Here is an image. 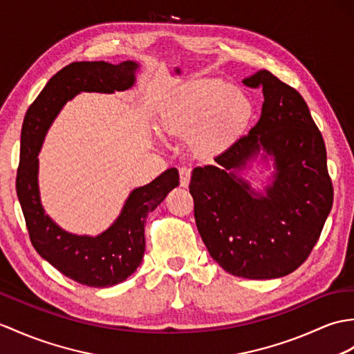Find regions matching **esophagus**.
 I'll return each mask as SVG.
<instances>
[{
	"instance_id": "1",
	"label": "esophagus",
	"mask_w": 354,
	"mask_h": 354,
	"mask_svg": "<svg viewBox=\"0 0 354 354\" xmlns=\"http://www.w3.org/2000/svg\"><path fill=\"white\" fill-rule=\"evenodd\" d=\"M192 179V169L190 167H180L179 169V183L180 187H188Z\"/></svg>"
}]
</instances>
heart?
Here are the masks:
<instances>
[{"label": "heart", "instance_id": "1", "mask_svg": "<svg viewBox=\"0 0 354 354\" xmlns=\"http://www.w3.org/2000/svg\"><path fill=\"white\" fill-rule=\"evenodd\" d=\"M252 106L240 88L216 78L196 80L175 90L164 123L170 131H193L202 125L211 136L240 129L250 116Z\"/></svg>", "mask_w": 354, "mask_h": 354}]
</instances>
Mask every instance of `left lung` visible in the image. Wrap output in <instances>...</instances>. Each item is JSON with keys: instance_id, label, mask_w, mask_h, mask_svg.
I'll return each instance as SVG.
<instances>
[{"instance_id": "obj_1", "label": "left lung", "mask_w": 354, "mask_h": 354, "mask_svg": "<svg viewBox=\"0 0 354 354\" xmlns=\"http://www.w3.org/2000/svg\"><path fill=\"white\" fill-rule=\"evenodd\" d=\"M243 83L262 90L261 118L217 155L218 166L193 170L194 220L212 259L227 273L276 279L308 259L332 209L333 187L323 136L297 90L268 71ZM261 147L277 161L266 196L234 175Z\"/></svg>"}]
</instances>
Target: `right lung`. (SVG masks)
Wrapping results in <instances>:
<instances>
[{
    "label": "right lung",
    "mask_w": 354,
    "mask_h": 354,
    "mask_svg": "<svg viewBox=\"0 0 354 354\" xmlns=\"http://www.w3.org/2000/svg\"><path fill=\"white\" fill-rule=\"evenodd\" d=\"M138 64L122 62H75L59 71L30 105L22 123L16 193L26 217L32 248L72 281L105 288L127 281L142 264L147 212L155 209L167 193L179 185L175 167L136 188L118 220L97 236L64 232L45 216L37 188V153L46 131L62 106L80 92L113 93L134 84Z\"/></svg>",
    "instance_id": "right-lung-1"
}]
</instances>
